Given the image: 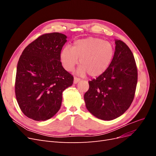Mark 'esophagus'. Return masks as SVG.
Masks as SVG:
<instances>
[{"mask_svg": "<svg viewBox=\"0 0 156 156\" xmlns=\"http://www.w3.org/2000/svg\"><path fill=\"white\" fill-rule=\"evenodd\" d=\"M79 81H80V79H79V78L76 77H74V79H73V83L74 84H77Z\"/></svg>", "mask_w": 156, "mask_h": 156, "instance_id": "obj_1", "label": "esophagus"}]
</instances>
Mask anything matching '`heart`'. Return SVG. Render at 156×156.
Returning a JSON list of instances; mask_svg holds the SVG:
<instances>
[{
	"label": "heart",
	"mask_w": 156,
	"mask_h": 156,
	"mask_svg": "<svg viewBox=\"0 0 156 156\" xmlns=\"http://www.w3.org/2000/svg\"><path fill=\"white\" fill-rule=\"evenodd\" d=\"M114 56V48L107 41L90 37L75 41L72 48L67 45L60 53V60L64 68L72 72L78 64L77 73L91 77H98L104 73L109 66Z\"/></svg>",
	"instance_id": "1"
}]
</instances>
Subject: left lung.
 I'll return each instance as SVG.
<instances>
[{"instance_id":"8db88e82","label":"left lung","mask_w":156,"mask_h":156,"mask_svg":"<svg viewBox=\"0 0 156 156\" xmlns=\"http://www.w3.org/2000/svg\"><path fill=\"white\" fill-rule=\"evenodd\" d=\"M115 51L109 66L90 81L84 99L88 111L103 120H112L128 109L137 83V68L131 51L124 41L115 40Z\"/></svg>"}]
</instances>
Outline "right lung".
Masks as SVG:
<instances>
[{
    "instance_id": "add662e5",
    "label": "right lung",
    "mask_w": 156,
    "mask_h": 156,
    "mask_svg": "<svg viewBox=\"0 0 156 156\" xmlns=\"http://www.w3.org/2000/svg\"><path fill=\"white\" fill-rule=\"evenodd\" d=\"M67 36L45 34L27 45L19 59L15 92L21 111L29 119L44 121L57 112L62 92L73 77L62 67L60 53Z\"/></svg>"
}]
</instances>
